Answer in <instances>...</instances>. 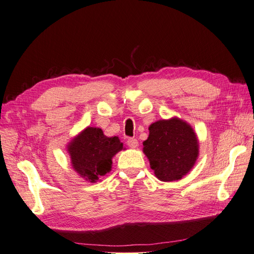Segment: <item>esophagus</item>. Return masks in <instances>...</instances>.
<instances>
[{
	"label": "esophagus",
	"mask_w": 254,
	"mask_h": 254,
	"mask_svg": "<svg viewBox=\"0 0 254 254\" xmlns=\"http://www.w3.org/2000/svg\"><path fill=\"white\" fill-rule=\"evenodd\" d=\"M127 144L130 148H136L137 145H139V142H137V140L135 139H128Z\"/></svg>",
	"instance_id": "34e87169"
}]
</instances>
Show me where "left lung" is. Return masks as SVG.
Returning a JSON list of instances; mask_svg holds the SVG:
<instances>
[{"mask_svg": "<svg viewBox=\"0 0 254 254\" xmlns=\"http://www.w3.org/2000/svg\"><path fill=\"white\" fill-rule=\"evenodd\" d=\"M143 152L161 181L182 179L194 167L199 156V141L193 127L179 118L159 120L148 127Z\"/></svg>", "mask_w": 254, "mask_h": 254, "instance_id": "left-lung-1", "label": "left lung"}]
</instances>
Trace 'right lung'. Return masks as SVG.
<instances>
[{"instance_id": "obj_1", "label": "right lung", "mask_w": 254, "mask_h": 254, "mask_svg": "<svg viewBox=\"0 0 254 254\" xmlns=\"http://www.w3.org/2000/svg\"><path fill=\"white\" fill-rule=\"evenodd\" d=\"M122 149L118 136H106L97 127L84 128L66 145L73 170L91 183L110 173L112 158Z\"/></svg>"}]
</instances>
